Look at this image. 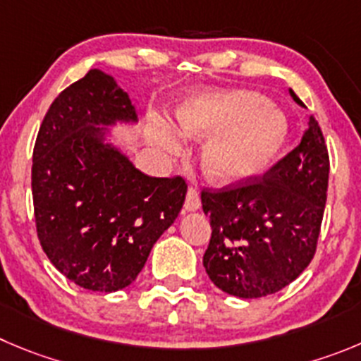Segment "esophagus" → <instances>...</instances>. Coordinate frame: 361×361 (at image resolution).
<instances>
[{"mask_svg": "<svg viewBox=\"0 0 361 361\" xmlns=\"http://www.w3.org/2000/svg\"><path fill=\"white\" fill-rule=\"evenodd\" d=\"M201 207V200H200V192L197 188L190 187L187 190V197H185V210L187 212H194Z\"/></svg>", "mask_w": 361, "mask_h": 361, "instance_id": "1", "label": "esophagus"}]
</instances>
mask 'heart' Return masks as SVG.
<instances>
[{
    "instance_id": "1",
    "label": "heart",
    "mask_w": 361,
    "mask_h": 361,
    "mask_svg": "<svg viewBox=\"0 0 361 361\" xmlns=\"http://www.w3.org/2000/svg\"><path fill=\"white\" fill-rule=\"evenodd\" d=\"M178 124L192 137L211 133L203 167L212 180L233 183L264 171L287 139L288 124L278 109L255 92H204L178 109ZM149 139L160 149L178 147V137L160 119L151 121Z\"/></svg>"
}]
</instances>
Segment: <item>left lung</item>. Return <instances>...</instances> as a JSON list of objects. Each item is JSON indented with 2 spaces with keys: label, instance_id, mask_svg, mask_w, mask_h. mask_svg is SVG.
Returning a JSON list of instances; mask_svg holds the SVG:
<instances>
[{
  "label": "left lung",
  "instance_id": "obj_1",
  "mask_svg": "<svg viewBox=\"0 0 361 361\" xmlns=\"http://www.w3.org/2000/svg\"><path fill=\"white\" fill-rule=\"evenodd\" d=\"M328 178V147L312 116L299 146L264 176L204 188L212 237L203 265L215 287L257 299L290 285L317 249Z\"/></svg>",
  "mask_w": 361,
  "mask_h": 361
}]
</instances>
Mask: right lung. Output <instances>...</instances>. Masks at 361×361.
<instances>
[{
	"label": "right lung",
	"mask_w": 361,
	"mask_h": 361,
	"mask_svg": "<svg viewBox=\"0 0 361 361\" xmlns=\"http://www.w3.org/2000/svg\"><path fill=\"white\" fill-rule=\"evenodd\" d=\"M116 123H137L130 96L90 69L53 101L33 147L37 237L67 279L92 292L135 281L187 194L181 176H147L106 142Z\"/></svg>",
	"instance_id": "1"
}]
</instances>
